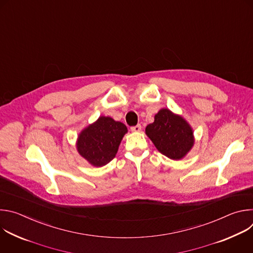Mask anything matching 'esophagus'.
I'll list each match as a JSON object with an SVG mask.
<instances>
[{"mask_svg":"<svg viewBox=\"0 0 253 253\" xmlns=\"http://www.w3.org/2000/svg\"><path fill=\"white\" fill-rule=\"evenodd\" d=\"M141 128H142L141 125H140V124H137V125L131 127V131H132V132H139V131H141Z\"/></svg>","mask_w":253,"mask_h":253,"instance_id":"1","label":"esophagus"}]
</instances>
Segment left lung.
Listing matches in <instances>:
<instances>
[{"mask_svg": "<svg viewBox=\"0 0 253 253\" xmlns=\"http://www.w3.org/2000/svg\"><path fill=\"white\" fill-rule=\"evenodd\" d=\"M145 131L158 151L173 160L183 158L194 143L188 123L168 109H161Z\"/></svg>", "mask_w": 253, "mask_h": 253, "instance_id": "8db88e82", "label": "left lung"}]
</instances>
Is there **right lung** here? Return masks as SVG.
I'll list each match as a JSON object with an SVG mask.
<instances>
[{
	"instance_id": "obj_1",
	"label": "right lung",
	"mask_w": 253,
	"mask_h": 253,
	"mask_svg": "<svg viewBox=\"0 0 253 253\" xmlns=\"http://www.w3.org/2000/svg\"><path fill=\"white\" fill-rule=\"evenodd\" d=\"M125 133L127 127L123 123L102 116L80 134L78 152L94 166L106 165L115 157Z\"/></svg>"
}]
</instances>
